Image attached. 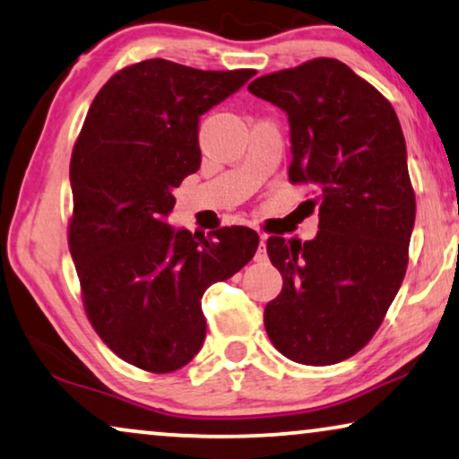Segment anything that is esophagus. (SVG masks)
Here are the masks:
<instances>
[{
    "mask_svg": "<svg viewBox=\"0 0 459 459\" xmlns=\"http://www.w3.org/2000/svg\"><path fill=\"white\" fill-rule=\"evenodd\" d=\"M266 235L260 232V245H257V251H255V262H266Z\"/></svg>",
    "mask_w": 459,
    "mask_h": 459,
    "instance_id": "1",
    "label": "esophagus"
}]
</instances>
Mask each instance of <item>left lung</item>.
<instances>
[{
    "mask_svg": "<svg viewBox=\"0 0 459 459\" xmlns=\"http://www.w3.org/2000/svg\"><path fill=\"white\" fill-rule=\"evenodd\" d=\"M247 89L287 112L289 180L314 185L318 202H309L320 204L314 241H266L282 291L264 309V326L297 364H337L374 337L408 268L416 195L402 125L383 93L333 57Z\"/></svg>",
    "mask_w": 459,
    "mask_h": 459,
    "instance_id": "1",
    "label": "left lung"
}]
</instances>
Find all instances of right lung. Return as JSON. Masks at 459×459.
I'll list each match as a JSON object with an SVG mask.
<instances>
[{"label":"right lung","mask_w":459,"mask_h":459,"mask_svg":"<svg viewBox=\"0 0 459 459\" xmlns=\"http://www.w3.org/2000/svg\"><path fill=\"white\" fill-rule=\"evenodd\" d=\"M254 74L153 57L118 70L82 122L70 160V255L95 333L141 370L174 372L197 356L205 289L260 243L247 227L197 237L166 222L172 191L202 162L199 116Z\"/></svg>","instance_id":"add662e5"}]
</instances>
